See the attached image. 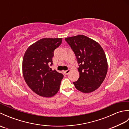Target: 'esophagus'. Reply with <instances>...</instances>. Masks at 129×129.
I'll return each instance as SVG.
<instances>
[{
  "mask_svg": "<svg viewBox=\"0 0 129 129\" xmlns=\"http://www.w3.org/2000/svg\"><path fill=\"white\" fill-rule=\"evenodd\" d=\"M70 72V69H68V70H66V71H64V74L65 75H68V74H69V73Z\"/></svg>",
  "mask_w": 129,
  "mask_h": 129,
  "instance_id": "1",
  "label": "esophagus"
}]
</instances>
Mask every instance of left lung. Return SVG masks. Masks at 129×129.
<instances>
[{"label": "left lung", "instance_id": "1", "mask_svg": "<svg viewBox=\"0 0 129 129\" xmlns=\"http://www.w3.org/2000/svg\"><path fill=\"white\" fill-rule=\"evenodd\" d=\"M65 40L74 52L79 64L80 77L73 83L76 89L84 93L95 91L108 72V61L103 49L98 42L83 35Z\"/></svg>", "mask_w": 129, "mask_h": 129}]
</instances>
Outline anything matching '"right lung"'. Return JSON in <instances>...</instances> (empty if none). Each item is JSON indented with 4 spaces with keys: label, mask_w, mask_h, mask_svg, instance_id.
Here are the masks:
<instances>
[{
    "label": "right lung",
    "mask_w": 129,
    "mask_h": 129,
    "mask_svg": "<svg viewBox=\"0 0 129 129\" xmlns=\"http://www.w3.org/2000/svg\"><path fill=\"white\" fill-rule=\"evenodd\" d=\"M62 42V38H43L33 44L24 55L23 74L26 83L41 96L52 97L58 92L64 75L52 70L54 51Z\"/></svg>",
    "instance_id": "obj_1"
}]
</instances>
